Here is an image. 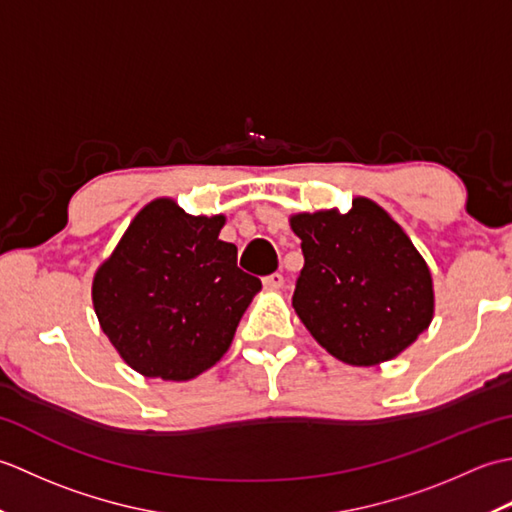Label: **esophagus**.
Returning <instances> with one entry per match:
<instances>
[{
  "label": "esophagus",
  "mask_w": 512,
  "mask_h": 512,
  "mask_svg": "<svg viewBox=\"0 0 512 512\" xmlns=\"http://www.w3.org/2000/svg\"><path fill=\"white\" fill-rule=\"evenodd\" d=\"M264 286L270 288V290H279L281 286H284V275H281V273H273V275L264 277Z\"/></svg>",
  "instance_id": "1"
}]
</instances>
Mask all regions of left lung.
Instances as JSON below:
<instances>
[{
	"label": "left lung",
	"mask_w": 512,
	"mask_h": 512,
	"mask_svg": "<svg viewBox=\"0 0 512 512\" xmlns=\"http://www.w3.org/2000/svg\"><path fill=\"white\" fill-rule=\"evenodd\" d=\"M303 268L292 306L325 350L369 367L398 356L429 328V266L405 231L367 198L339 211L290 217Z\"/></svg>",
	"instance_id": "8db88e82"
}]
</instances>
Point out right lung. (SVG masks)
<instances>
[{
    "label": "right lung",
    "mask_w": 512,
    "mask_h": 512,
    "mask_svg": "<svg viewBox=\"0 0 512 512\" xmlns=\"http://www.w3.org/2000/svg\"><path fill=\"white\" fill-rule=\"evenodd\" d=\"M222 226L224 215L193 217L156 200L96 270V317L136 372L189 380L231 345L262 281L237 266V246L217 237Z\"/></svg>",
    "instance_id": "add662e5"
}]
</instances>
